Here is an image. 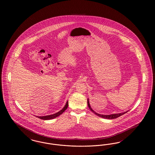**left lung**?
Wrapping results in <instances>:
<instances>
[{"instance_id": "1", "label": "left lung", "mask_w": 155, "mask_h": 155, "mask_svg": "<svg viewBox=\"0 0 155 155\" xmlns=\"http://www.w3.org/2000/svg\"><path fill=\"white\" fill-rule=\"evenodd\" d=\"M87 102H88V105L89 108L94 113H95L96 115L98 116L99 117H102V118H106V119H114V118H116L124 114L125 113H126L127 111H125V112H123V113H116V114H110V115H103V114H100L99 113H97L96 112H95V111H94V110L91 108V106H90V104L89 102V99H88L87 100Z\"/></svg>"}]
</instances>
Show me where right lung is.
<instances>
[{
	"instance_id": "add662e5",
	"label": "right lung",
	"mask_w": 155,
	"mask_h": 155,
	"mask_svg": "<svg viewBox=\"0 0 155 155\" xmlns=\"http://www.w3.org/2000/svg\"><path fill=\"white\" fill-rule=\"evenodd\" d=\"M68 101L67 102L65 106H64V107L61 110L59 111L58 113H54V114H53L51 115H48V116H37V117L39 118H41L42 120H52L53 118H56L57 117L59 116L60 114H61L64 111L66 110L68 107Z\"/></svg>"
}]
</instances>
